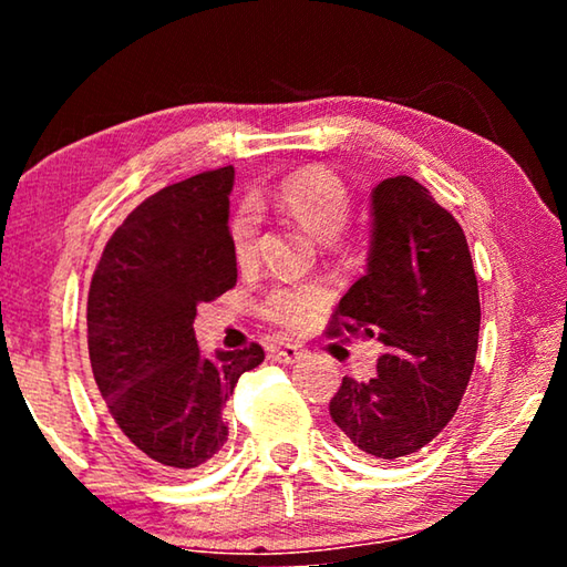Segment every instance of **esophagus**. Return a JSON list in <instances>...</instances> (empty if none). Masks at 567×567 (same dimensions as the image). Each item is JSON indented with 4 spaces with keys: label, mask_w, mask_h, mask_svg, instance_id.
<instances>
[{
    "label": "esophagus",
    "mask_w": 567,
    "mask_h": 567,
    "mask_svg": "<svg viewBox=\"0 0 567 567\" xmlns=\"http://www.w3.org/2000/svg\"><path fill=\"white\" fill-rule=\"evenodd\" d=\"M305 358V350L300 344H282V348H275L272 350V360L275 362H282V364H292V362H300Z\"/></svg>",
    "instance_id": "34e87169"
}]
</instances>
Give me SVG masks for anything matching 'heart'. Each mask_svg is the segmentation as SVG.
Returning a JSON list of instances; mask_svg holds the SVG:
<instances>
[{
    "mask_svg": "<svg viewBox=\"0 0 567 567\" xmlns=\"http://www.w3.org/2000/svg\"><path fill=\"white\" fill-rule=\"evenodd\" d=\"M285 217L295 219L307 233L324 239L330 249L344 245L342 227L350 217V189L338 172L324 165H307L290 172L267 195ZM257 229L260 213L255 203H243L227 223L229 249L239 270H252L257 262ZM332 290L322 280H307L277 287L270 292L262 315L265 320L287 334H300L310 328L312 320L330 305Z\"/></svg>",
    "mask_w": 567,
    "mask_h": 567,
    "instance_id": "1",
    "label": "heart"
}]
</instances>
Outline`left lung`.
<instances>
[{
	"mask_svg": "<svg viewBox=\"0 0 567 567\" xmlns=\"http://www.w3.org/2000/svg\"><path fill=\"white\" fill-rule=\"evenodd\" d=\"M385 344L378 375L342 378L332 422L368 460L415 455L450 420L475 368L480 297L457 219L412 177L372 189L368 275L334 310L328 334Z\"/></svg>",
	"mask_w": 567,
	"mask_h": 567,
	"instance_id": "left-lung-1",
	"label": "left lung"
}]
</instances>
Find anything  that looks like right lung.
Here are the masks:
<instances>
[{"label":"right lung","mask_w":567,"mask_h":567,"mask_svg":"<svg viewBox=\"0 0 567 567\" xmlns=\"http://www.w3.org/2000/svg\"><path fill=\"white\" fill-rule=\"evenodd\" d=\"M233 182L235 167H219L147 197L114 229L90 285V362L114 433L169 473L217 455L227 400L265 360L257 342L203 358L192 328L197 305L237 282Z\"/></svg>","instance_id":"1"}]
</instances>
